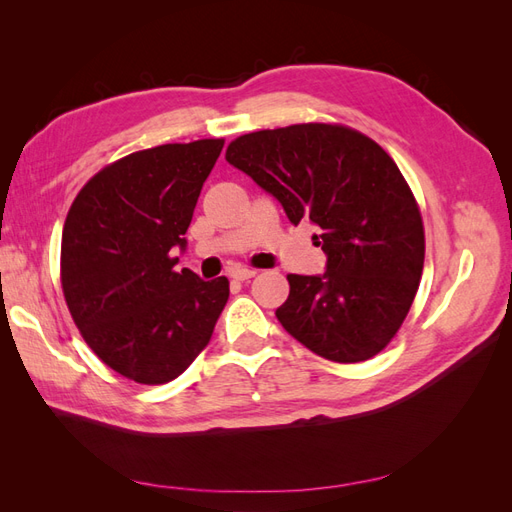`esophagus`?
I'll return each instance as SVG.
<instances>
[{
    "label": "esophagus",
    "mask_w": 512,
    "mask_h": 512,
    "mask_svg": "<svg viewBox=\"0 0 512 512\" xmlns=\"http://www.w3.org/2000/svg\"><path fill=\"white\" fill-rule=\"evenodd\" d=\"M256 269H247V267H237V269H232L230 271V277L235 282H247V280H252V277H256Z\"/></svg>",
    "instance_id": "1"
}]
</instances>
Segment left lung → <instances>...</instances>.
Instances as JSON below:
<instances>
[{
	"mask_svg": "<svg viewBox=\"0 0 512 512\" xmlns=\"http://www.w3.org/2000/svg\"><path fill=\"white\" fill-rule=\"evenodd\" d=\"M226 160L280 200L292 224L320 228L327 271L288 275L282 327L335 363L389 346L425 262L421 209L389 153L342 123H294L235 138Z\"/></svg>",
	"mask_w": 512,
	"mask_h": 512,
	"instance_id": "1",
	"label": "left lung"
}]
</instances>
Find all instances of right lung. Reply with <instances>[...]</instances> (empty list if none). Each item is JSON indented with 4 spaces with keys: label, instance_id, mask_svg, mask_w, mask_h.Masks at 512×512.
I'll return each mask as SVG.
<instances>
[{
    "label": "right lung",
    "instance_id": "add662e5",
    "mask_svg": "<svg viewBox=\"0 0 512 512\" xmlns=\"http://www.w3.org/2000/svg\"><path fill=\"white\" fill-rule=\"evenodd\" d=\"M224 138L134 151L76 194L61 235V288L87 346L123 378L166 384L209 344L228 280L175 271Z\"/></svg>",
    "mask_w": 512,
    "mask_h": 512
}]
</instances>
